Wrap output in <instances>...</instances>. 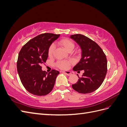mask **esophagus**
Here are the masks:
<instances>
[{"mask_svg":"<svg viewBox=\"0 0 127 127\" xmlns=\"http://www.w3.org/2000/svg\"><path fill=\"white\" fill-rule=\"evenodd\" d=\"M60 72L64 73V74L67 75V76H70L71 75V72L69 71H61Z\"/></svg>","mask_w":127,"mask_h":127,"instance_id":"esophagus-1","label":"esophagus"}]
</instances>
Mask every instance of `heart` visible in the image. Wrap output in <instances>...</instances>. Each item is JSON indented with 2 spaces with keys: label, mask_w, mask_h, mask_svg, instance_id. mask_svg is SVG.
<instances>
[{
  "label": "heart",
  "mask_w": 127,
  "mask_h": 127,
  "mask_svg": "<svg viewBox=\"0 0 127 127\" xmlns=\"http://www.w3.org/2000/svg\"><path fill=\"white\" fill-rule=\"evenodd\" d=\"M59 44L62 45L63 47L66 50L68 51H71L74 48L75 45L74 42L71 40L69 39H61L59 41ZM55 50V45L53 44H51L48 49V56L49 57H51L53 55V52ZM74 63V61L72 60H61L59 61L56 63V66L59 68L61 69H67L69 68L70 66Z\"/></svg>",
  "instance_id": "obj_1"
}]
</instances>
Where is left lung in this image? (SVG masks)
<instances>
[{
  "label": "left lung",
  "mask_w": 127,
  "mask_h": 127,
  "mask_svg": "<svg viewBox=\"0 0 127 127\" xmlns=\"http://www.w3.org/2000/svg\"><path fill=\"white\" fill-rule=\"evenodd\" d=\"M82 49V58L73 68L74 71L84 70L78 82L72 85L73 89L82 94L93 92L102 85L107 72L106 57L95 42L80 34L71 35Z\"/></svg>",
  "instance_id": "1"
}]
</instances>
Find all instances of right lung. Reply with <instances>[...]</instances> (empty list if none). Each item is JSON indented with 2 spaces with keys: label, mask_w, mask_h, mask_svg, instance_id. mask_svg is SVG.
<instances>
[{
  "label": "right lung",
  "mask_w": 127,
  "mask_h": 127,
  "mask_svg": "<svg viewBox=\"0 0 127 127\" xmlns=\"http://www.w3.org/2000/svg\"><path fill=\"white\" fill-rule=\"evenodd\" d=\"M60 34L43 33L33 38L19 52L17 69L21 81L29 93L37 96L49 94L54 87L59 72L52 69L48 74L41 64L48 57V49Z\"/></svg>",
  "instance_id": "right-lung-1"
}]
</instances>
